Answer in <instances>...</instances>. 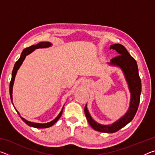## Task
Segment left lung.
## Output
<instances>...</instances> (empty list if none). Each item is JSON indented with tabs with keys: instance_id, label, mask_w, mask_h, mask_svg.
<instances>
[{
	"instance_id": "obj_1",
	"label": "left lung",
	"mask_w": 155,
	"mask_h": 155,
	"mask_svg": "<svg viewBox=\"0 0 155 155\" xmlns=\"http://www.w3.org/2000/svg\"><path fill=\"white\" fill-rule=\"evenodd\" d=\"M110 49L115 50L117 52L118 56L111 59L108 62L111 66L118 67L122 70L127 81L128 90L130 94L129 107L126 114L111 124H101L95 121L89 112L87 104L85 105V114L89 124L94 130L99 132L113 133L117 132L125 127L130 122L132 121L137 111L140 101L141 92V83L138 72L137 62L133 57L130 56L125 47L120 44H115L110 46Z\"/></svg>"
}]
</instances>
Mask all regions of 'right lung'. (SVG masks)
Here are the masks:
<instances>
[{
	"label": "right lung",
	"mask_w": 155,
	"mask_h": 155,
	"mask_svg": "<svg viewBox=\"0 0 155 155\" xmlns=\"http://www.w3.org/2000/svg\"><path fill=\"white\" fill-rule=\"evenodd\" d=\"M52 43L51 42H49V41H42V42H40V43L35 44V45H32L31 46L28 47V48H25L24 50H23V51L22 52V53H21V55L19 59H18V61L15 62V64L14 65V69H13L12 74V80H11V82H10V85H9L10 98H11V101L12 102L13 105H14V103H13L12 93H13V86H14V81H15V76H16L18 70H19V68L21 66V65L22 64V63H23V61H24V60L25 59L26 57H27V55H28V54H31V52H33L34 51H35V49L49 48V47L52 46ZM64 105L63 106L61 111H60L59 115H57V116L53 120H52V121L49 122H47V123H44V124H41V123H35V122H32L28 121L27 120L25 119L24 117H22V116H21L20 114H19V112L17 111L16 109H15V107H14V108H15V110H16V111H17V113L18 114V115H20V117H21V119H22L23 121H24L28 126H29V127H31L37 128H48V127H52V125H54L57 121H58V120L60 118V117H61V115H62L63 109H64Z\"/></svg>",
	"instance_id": "right-lung-1"
}]
</instances>
